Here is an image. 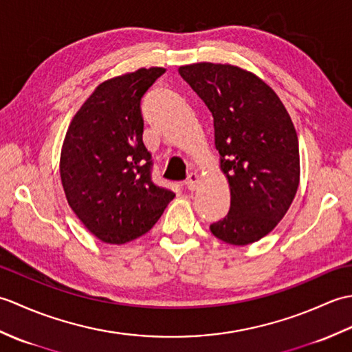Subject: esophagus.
<instances>
[{"instance_id":"esophagus-1","label":"esophagus","mask_w":352,"mask_h":352,"mask_svg":"<svg viewBox=\"0 0 352 352\" xmlns=\"http://www.w3.org/2000/svg\"><path fill=\"white\" fill-rule=\"evenodd\" d=\"M199 184V177L197 172H190V174L188 175V180H186V188H188L189 190H195L198 188Z\"/></svg>"}]
</instances>
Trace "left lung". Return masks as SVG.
<instances>
[{"mask_svg": "<svg viewBox=\"0 0 352 352\" xmlns=\"http://www.w3.org/2000/svg\"><path fill=\"white\" fill-rule=\"evenodd\" d=\"M178 72L212 111L230 183V212L210 231L231 245L257 242L283 219L300 183V148L287 110L271 87L237 66L195 63Z\"/></svg>", "mask_w": 352, "mask_h": 352, "instance_id": "left-lung-1", "label": "left lung"}]
</instances>
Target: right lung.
Here are the masks:
<instances>
[{"label": "right lung", "mask_w": 352, "mask_h": 352, "mask_svg": "<svg viewBox=\"0 0 352 352\" xmlns=\"http://www.w3.org/2000/svg\"><path fill=\"white\" fill-rule=\"evenodd\" d=\"M163 68L104 81L74 116L60 157L71 208L92 234L125 243L159 221L175 193L153 182V155L142 140L140 102Z\"/></svg>", "instance_id": "obj_1"}]
</instances>
